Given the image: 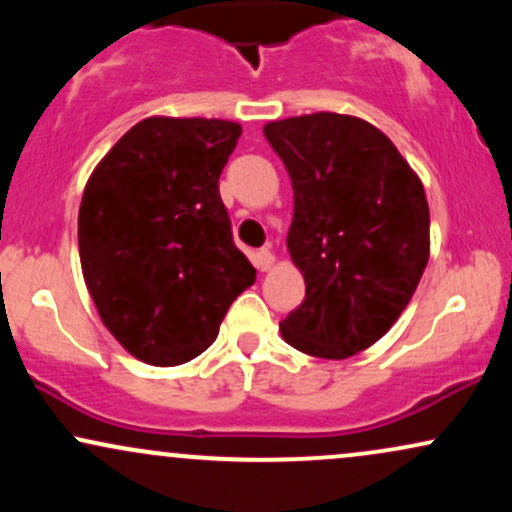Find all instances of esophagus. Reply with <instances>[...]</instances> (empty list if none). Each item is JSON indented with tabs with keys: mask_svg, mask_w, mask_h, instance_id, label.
I'll list each match as a JSON object with an SVG mask.
<instances>
[{
	"mask_svg": "<svg viewBox=\"0 0 512 512\" xmlns=\"http://www.w3.org/2000/svg\"><path fill=\"white\" fill-rule=\"evenodd\" d=\"M274 262H276V257L272 250H260L255 255V267L260 269V272H269V269L274 267Z\"/></svg>",
	"mask_w": 512,
	"mask_h": 512,
	"instance_id": "obj_1",
	"label": "esophagus"
}]
</instances>
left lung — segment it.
<instances>
[{"mask_svg":"<svg viewBox=\"0 0 512 512\" xmlns=\"http://www.w3.org/2000/svg\"><path fill=\"white\" fill-rule=\"evenodd\" d=\"M264 137L289 170L286 248L305 279L279 332L303 354L342 361L387 334L419 286L431 252L424 185L361 117H286Z\"/></svg>","mask_w":512,"mask_h":512,"instance_id":"1","label":"left lung"}]
</instances>
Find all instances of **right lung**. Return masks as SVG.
Here are the masks:
<instances>
[{"mask_svg":"<svg viewBox=\"0 0 512 512\" xmlns=\"http://www.w3.org/2000/svg\"><path fill=\"white\" fill-rule=\"evenodd\" d=\"M240 134L238 122L216 117H146L86 182V289L110 334L149 366L207 351L231 303L255 284L219 195Z\"/></svg>","mask_w":512,"mask_h":512,"instance_id":"obj_1","label":"right lung"}]
</instances>
